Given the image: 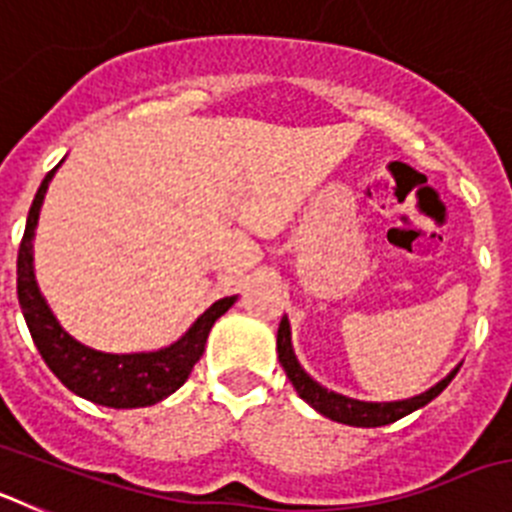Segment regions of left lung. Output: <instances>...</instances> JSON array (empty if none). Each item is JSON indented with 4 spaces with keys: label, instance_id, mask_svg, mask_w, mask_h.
Returning a JSON list of instances; mask_svg holds the SVG:
<instances>
[{
    "label": "left lung",
    "instance_id": "8db88e82",
    "mask_svg": "<svg viewBox=\"0 0 512 512\" xmlns=\"http://www.w3.org/2000/svg\"><path fill=\"white\" fill-rule=\"evenodd\" d=\"M277 354L279 364L284 366L289 382L295 384L297 395L310 405V408L318 410L325 418L336 420V423L343 425H356V428H379V425H390L395 420L405 418V415L415 413L423 405L433 400V397L441 395L446 387H449L451 379L456 377L459 366L451 369L441 382H436L431 390L420 392V395L408 397V400H392V402H369V400H356V397L341 395V392H333L328 387H323L320 382L310 377V374L302 369V364L295 356V346H292V328H289L287 315L282 318L277 330Z\"/></svg>",
    "mask_w": 512,
    "mask_h": 512
}]
</instances>
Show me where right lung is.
<instances>
[{
	"label": "right lung",
	"mask_w": 512,
	"mask_h": 512,
	"mask_svg": "<svg viewBox=\"0 0 512 512\" xmlns=\"http://www.w3.org/2000/svg\"><path fill=\"white\" fill-rule=\"evenodd\" d=\"M58 166L45 174L43 184L35 194L33 207L27 212L20 253H17V300H20L30 336H33L48 369L74 395L84 397L94 405H102V408L117 410L156 405V402L174 395L187 382L192 366L200 361L202 351H205L212 325L235 305L238 295L212 302L200 318L189 325L182 338H176L174 343L156 348V351L107 354V351L84 346L74 336H69L53 315L51 305L45 302L33 266V241L40 207H43L45 192H48V184L56 176Z\"/></svg>",
	"instance_id": "right-lung-1"
}]
</instances>
